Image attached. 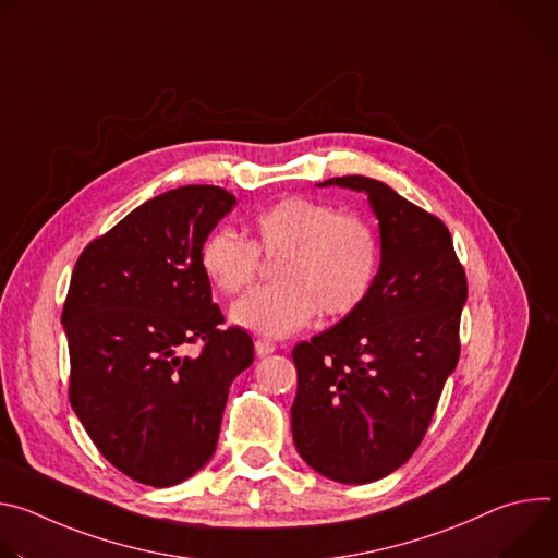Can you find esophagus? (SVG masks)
<instances>
[{
    "mask_svg": "<svg viewBox=\"0 0 558 558\" xmlns=\"http://www.w3.org/2000/svg\"><path fill=\"white\" fill-rule=\"evenodd\" d=\"M254 347H256V353H258L260 357H265V355H271V353L276 351V344H274L271 340H265V338H258Z\"/></svg>",
    "mask_w": 558,
    "mask_h": 558,
    "instance_id": "esophagus-1",
    "label": "esophagus"
}]
</instances>
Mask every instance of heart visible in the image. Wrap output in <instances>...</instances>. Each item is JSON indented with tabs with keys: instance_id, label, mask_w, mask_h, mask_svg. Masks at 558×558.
Listing matches in <instances>:
<instances>
[{
	"instance_id": "obj_1",
	"label": "heart",
	"mask_w": 558,
	"mask_h": 558,
	"mask_svg": "<svg viewBox=\"0 0 558 558\" xmlns=\"http://www.w3.org/2000/svg\"><path fill=\"white\" fill-rule=\"evenodd\" d=\"M265 256H280L278 284L250 291L231 306V323L263 338H287L317 313L340 317L368 295L377 274L371 225L333 205L289 196L256 218V243L233 227L214 229L201 247L205 278L225 295L252 284Z\"/></svg>"
}]
</instances>
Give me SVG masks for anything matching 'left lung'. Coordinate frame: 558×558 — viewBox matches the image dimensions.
<instances>
[{
    "mask_svg": "<svg viewBox=\"0 0 558 558\" xmlns=\"http://www.w3.org/2000/svg\"><path fill=\"white\" fill-rule=\"evenodd\" d=\"M364 192L379 220V269L364 302L293 349V444L327 480L371 484L422 444L459 360L468 282L448 227L386 183H317Z\"/></svg>",
    "mask_w": 558,
    "mask_h": 558,
    "instance_id": "8db88e82",
    "label": "left lung"
}]
</instances>
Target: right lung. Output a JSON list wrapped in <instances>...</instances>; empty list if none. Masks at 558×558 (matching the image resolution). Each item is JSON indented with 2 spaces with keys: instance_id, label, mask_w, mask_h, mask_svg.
I'll use <instances>...</instances> for the list:
<instances>
[{
  "instance_id": "1",
  "label": "right lung",
  "mask_w": 558,
  "mask_h": 558,
  "mask_svg": "<svg viewBox=\"0 0 558 558\" xmlns=\"http://www.w3.org/2000/svg\"><path fill=\"white\" fill-rule=\"evenodd\" d=\"M235 198L185 185L145 201L78 256L61 325L70 404L99 452L130 480L168 488L214 454L229 386L254 362L222 313L201 247ZM201 341L196 359L185 343Z\"/></svg>"
}]
</instances>
